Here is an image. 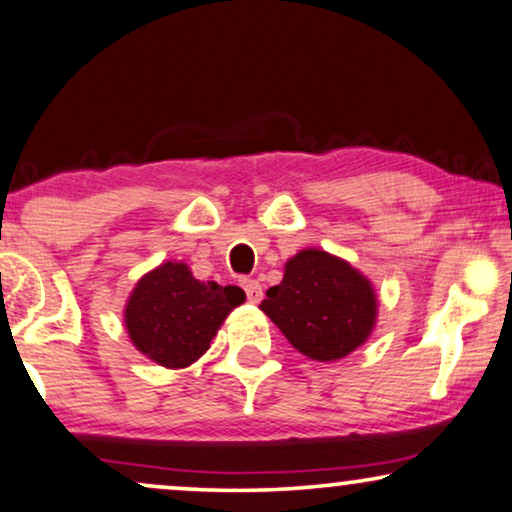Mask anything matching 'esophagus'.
I'll use <instances>...</instances> for the list:
<instances>
[{
  "instance_id": "obj_1",
  "label": "esophagus",
  "mask_w": 512,
  "mask_h": 512,
  "mask_svg": "<svg viewBox=\"0 0 512 512\" xmlns=\"http://www.w3.org/2000/svg\"><path fill=\"white\" fill-rule=\"evenodd\" d=\"M242 287H244V292H246V299H249L251 304H258V301L263 299V287H261V282L254 280V277H244Z\"/></svg>"
}]
</instances>
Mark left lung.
I'll list each match as a JSON object with an SVG mask.
<instances>
[{
	"label": "left lung",
	"mask_w": 512,
	"mask_h": 512,
	"mask_svg": "<svg viewBox=\"0 0 512 512\" xmlns=\"http://www.w3.org/2000/svg\"><path fill=\"white\" fill-rule=\"evenodd\" d=\"M258 308L296 351L320 363L356 351L377 320V296L368 277L320 249L289 258L282 282L268 289Z\"/></svg>",
	"instance_id": "left-lung-1"
}]
</instances>
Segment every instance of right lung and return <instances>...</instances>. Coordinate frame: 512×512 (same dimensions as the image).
Segmentation results:
<instances>
[{"label": "right lung", "instance_id": "add662e5", "mask_svg": "<svg viewBox=\"0 0 512 512\" xmlns=\"http://www.w3.org/2000/svg\"><path fill=\"white\" fill-rule=\"evenodd\" d=\"M239 287L201 282L187 263H161L132 289L125 304V327L135 349L163 368H187L211 346V339L244 304Z\"/></svg>", "mask_w": 512, "mask_h": 512}]
</instances>
